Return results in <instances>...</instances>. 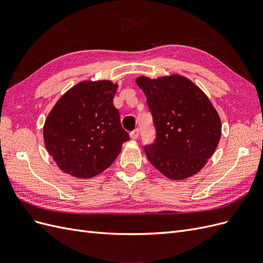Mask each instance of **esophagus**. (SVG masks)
Returning a JSON list of instances; mask_svg holds the SVG:
<instances>
[{"label": "esophagus", "instance_id": "1", "mask_svg": "<svg viewBox=\"0 0 263 263\" xmlns=\"http://www.w3.org/2000/svg\"><path fill=\"white\" fill-rule=\"evenodd\" d=\"M138 137H139V129L138 128H136L130 133V138L132 139H137Z\"/></svg>", "mask_w": 263, "mask_h": 263}]
</instances>
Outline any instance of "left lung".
I'll return each mask as SVG.
<instances>
[{
	"mask_svg": "<svg viewBox=\"0 0 263 263\" xmlns=\"http://www.w3.org/2000/svg\"><path fill=\"white\" fill-rule=\"evenodd\" d=\"M156 127V141L145 147L150 163L171 180L201 171L216 150L220 118L206 94L187 78L138 77Z\"/></svg>",
	"mask_w": 263,
	"mask_h": 263,
	"instance_id": "8db88e82",
	"label": "left lung"
}]
</instances>
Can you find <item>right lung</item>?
Here are the masks:
<instances>
[{
  "label": "right lung",
  "mask_w": 263,
  "mask_h": 263,
  "mask_svg": "<svg viewBox=\"0 0 263 263\" xmlns=\"http://www.w3.org/2000/svg\"><path fill=\"white\" fill-rule=\"evenodd\" d=\"M118 84L82 81L55 103L44 125L47 151L76 178L98 176L112 164L129 136L113 104Z\"/></svg>",
  "instance_id": "1"
}]
</instances>
